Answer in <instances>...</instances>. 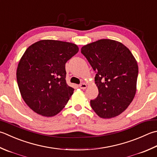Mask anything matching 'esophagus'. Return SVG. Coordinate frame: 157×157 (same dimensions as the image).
I'll list each match as a JSON object with an SVG mask.
<instances>
[{"mask_svg":"<svg viewBox=\"0 0 157 157\" xmlns=\"http://www.w3.org/2000/svg\"><path fill=\"white\" fill-rule=\"evenodd\" d=\"M79 88H80L81 89H86V87H87V85L86 84H84V83H82L81 84H79Z\"/></svg>","mask_w":157,"mask_h":157,"instance_id":"1","label":"esophagus"}]
</instances>
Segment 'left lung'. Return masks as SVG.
<instances>
[{"instance_id": "left-lung-1", "label": "left lung", "mask_w": 157, "mask_h": 157, "mask_svg": "<svg viewBox=\"0 0 157 157\" xmlns=\"http://www.w3.org/2000/svg\"><path fill=\"white\" fill-rule=\"evenodd\" d=\"M81 52L96 72L94 81L99 94L90 101L92 108L102 118L120 115L136 93V58L124 45L112 39H100L86 45Z\"/></svg>"}]
</instances>
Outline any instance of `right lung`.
<instances>
[{
    "label": "right lung",
    "instance_id": "right-lung-1",
    "mask_svg": "<svg viewBox=\"0 0 157 157\" xmlns=\"http://www.w3.org/2000/svg\"><path fill=\"white\" fill-rule=\"evenodd\" d=\"M78 51L72 43L50 39L27 48L16 77L21 97L34 112L52 117L67 105L74 89L67 84L65 63Z\"/></svg>",
    "mask_w": 157,
    "mask_h": 157
}]
</instances>
